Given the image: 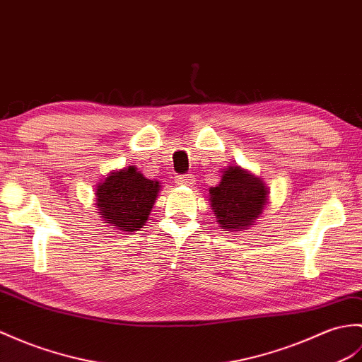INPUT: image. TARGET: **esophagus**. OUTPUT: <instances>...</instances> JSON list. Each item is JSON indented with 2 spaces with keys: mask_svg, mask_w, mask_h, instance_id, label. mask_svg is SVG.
I'll return each instance as SVG.
<instances>
[{
  "mask_svg": "<svg viewBox=\"0 0 362 362\" xmlns=\"http://www.w3.org/2000/svg\"><path fill=\"white\" fill-rule=\"evenodd\" d=\"M175 182H177L179 185H191V183H194V175L192 174L175 175Z\"/></svg>",
  "mask_w": 362,
  "mask_h": 362,
  "instance_id": "obj_1",
  "label": "esophagus"
}]
</instances>
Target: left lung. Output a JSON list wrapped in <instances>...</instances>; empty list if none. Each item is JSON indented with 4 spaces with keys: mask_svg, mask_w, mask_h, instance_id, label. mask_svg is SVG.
I'll list each match as a JSON object with an SVG mask.
<instances>
[{
    "mask_svg": "<svg viewBox=\"0 0 362 362\" xmlns=\"http://www.w3.org/2000/svg\"><path fill=\"white\" fill-rule=\"evenodd\" d=\"M267 194L262 180L239 166H231L223 173L221 183L209 189V202L225 231H242L262 213Z\"/></svg>",
    "mask_w": 362,
    "mask_h": 362,
    "instance_id": "1",
    "label": "left lung"
}]
</instances>
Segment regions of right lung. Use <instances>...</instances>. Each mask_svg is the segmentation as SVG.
I'll use <instances>...</instances> for the list:
<instances>
[{
    "instance_id": "right-lung-1",
    "label": "right lung",
    "mask_w": 362,
    "mask_h": 362,
    "mask_svg": "<svg viewBox=\"0 0 362 362\" xmlns=\"http://www.w3.org/2000/svg\"><path fill=\"white\" fill-rule=\"evenodd\" d=\"M160 185L129 166L112 173L97 187V206L106 223L120 231H136L148 221Z\"/></svg>"
}]
</instances>
